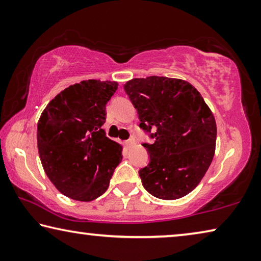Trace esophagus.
Segmentation results:
<instances>
[{"mask_svg": "<svg viewBox=\"0 0 261 261\" xmlns=\"http://www.w3.org/2000/svg\"><path fill=\"white\" fill-rule=\"evenodd\" d=\"M135 144V139L134 138H130V139H127V140H125V146L126 147H130V146H132V145Z\"/></svg>", "mask_w": 261, "mask_h": 261, "instance_id": "obj_1", "label": "esophagus"}]
</instances>
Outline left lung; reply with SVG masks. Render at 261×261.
<instances>
[{
    "instance_id": "obj_1",
    "label": "left lung",
    "mask_w": 261,
    "mask_h": 261,
    "mask_svg": "<svg viewBox=\"0 0 261 261\" xmlns=\"http://www.w3.org/2000/svg\"><path fill=\"white\" fill-rule=\"evenodd\" d=\"M124 91L137 109L149 160L139 170L152 196L174 200L200 183L214 156L216 123L201 94L182 79L135 78Z\"/></svg>"
}]
</instances>
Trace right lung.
<instances>
[{
    "label": "right lung",
    "mask_w": 261,
    "mask_h": 261,
    "mask_svg": "<svg viewBox=\"0 0 261 261\" xmlns=\"http://www.w3.org/2000/svg\"><path fill=\"white\" fill-rule=\"evenodd\" d=\"M116 82L83 81L57 94L38 122V151L61 193L91 201L105 193L122 160L121 145L106 136V105Z\"/></svg>",
    "instance_id": "add662e5"
}]
</instances>
